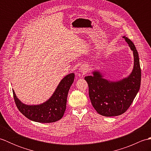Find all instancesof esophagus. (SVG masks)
Returning <instances> with one entry per match:
<instances>
[{
    "instance_id": "1",
    "label": "esophagus",
    "mask_w": 151,
    "mask_h": 151,
    "mask_svg": "<svg viewBox=\"0 0 151 151\" xmlns=\"http://www.w3.org/2000/svg\"><path fill=\"white\" fill-rule=\"evenodd\" d=\"M88 67L86 65H82L81 67L79 68V71L81 72L83 74H85L86 72L88 71Z\"/></svg>"
}]
</instances>
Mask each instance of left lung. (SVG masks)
Segmentation results:
<instances>
[{
    "instance_id": "8db88e82",
    "label": "left lung",
    "mask_w": 151,
    "mask_h": 151,
    "mask_svg": "<svg viewBox=\"0 0 151 151\" xmlns=\"http://www.w3.org/2000/svg\"><path fill=\"white\" fill-rule=\"evenodd\" d=\"M123 38L133 51L134 67L130 75L119 81H110L96 70L92 72V76L84 78L89 86L92 106L97 113L106 117L124 114L132 103L140 88L142 75L138 52L132 41L125 36Z\"/></svg>"
}]
</instances>
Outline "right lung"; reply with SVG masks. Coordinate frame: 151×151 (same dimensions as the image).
Instances as JSON below:
<instances>
[{"instance_id":"right-lung-1","label":"right lung","mask_w":151,"mask_h":151,"mask_svg":"<svg viewBox=\"0 0 151 151\" xmlns=\"http://www.w3.org/2000/svg\"><path fill=\"white\" fill-rule=\"evenodd\" d=\"M75 74L66 75L59 83L56 90L47 101L37 105L25 104L19 100L13 89L14 101L19 110L30 120L49 123L62 119L66 109L67 95L74 82Z\"/></svg>"}]
</instances>
